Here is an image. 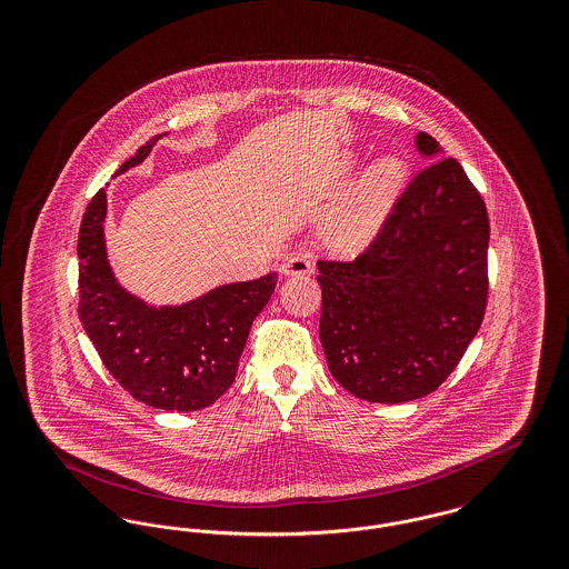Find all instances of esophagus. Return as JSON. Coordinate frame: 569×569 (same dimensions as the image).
Instances as JSON below:
<instances>
[{
  "instance_id": "1",
  "label": "esophagus",
  "mask_w": 569,
  "mask_h": 569,
  "mask_svg": "<svg viewBox=\"0 0 569 569\" xmlns=\"http://www.w3.org/2000/svg\"><path fill=\"white\" fill-rule=\"evenodd\" d=\"M313 271V262L309 256H292L281 264L283 274H309Z\"/></svg>"
}]
</instances>
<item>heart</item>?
Segmentation results:
<instances>
[{"label": "heart", "mask_w": 569, "mask_h": 569, "mask_svg": "<svg viewBox=\"0 0 569 569\" xmlns=\"http://www.w3.org/2000/svg\"><path fill=\"white\" fill-rule=\"evenodd\" d=\"M406 183V163L379 160L326 217V237L337 251L356 253L376 239L397 193Z\"/></svg>", "instance_id": "heart-1"}]
</instances>
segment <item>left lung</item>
I'll list each match as a JSON object with an SVG mask.
<instances>
[{
	"mask_svg": "<svg viewBox=\"0 0 569 569\" xmlns=\"http://www.w3.org/2000/svg\"><path fill=\"white\" fill-rule=\"evenodd\" d=\"M418 149L437 142L418 136ZM487 204L455 158L407 181L376 239L353 260H318L320 341L348 392L369 403L431 395L485 320Z\"/></svg>",
	"mask_w": 569,
	"mask_h": 569,
	"instance_id": "8db88e82",
	"label": "left lung"
}]
</instances>
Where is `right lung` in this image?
Returning a JSON list of instances; mask_svg holds the SVG:
<instances>
[{"instance_id": "1", "label": "right lung", "mask_w": 569, "mask_h": 569, "mask_svg": "<svg viewBox=\"0 0 569 569\" xmlns=\"http://www.w3.org/2000/svg\"><path fill=\"white\" fill-rule=\"evenodd\" d=\"M147 140L119 172L142 162ZM107 191L87 204L79 230V318L110 376L136 401L163 411L216 403L237 378L253 318L277 286V272L221 286L181 307L153 309L119 288L104 251Z\"/></svg>"}]
</instances>
